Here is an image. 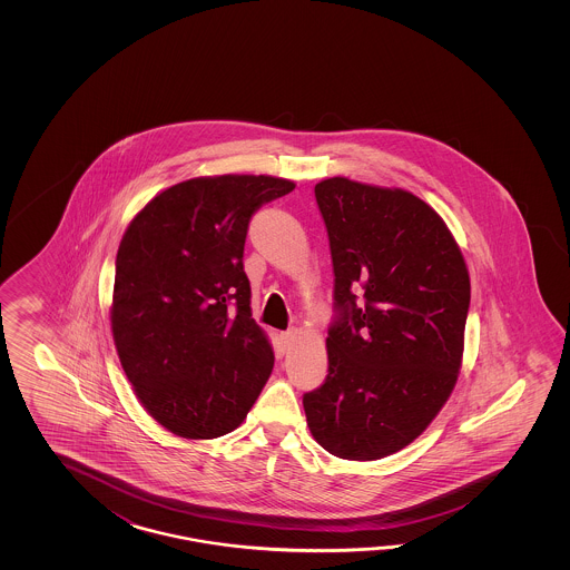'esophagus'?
Masks as SVG:
<instances>
[{
  "label": "esophagus",
  "mask_w": 570,
  "mask_h": 570,
  "mask_svg": "<svg viewBox=\"0 0 570 570\" xmlns=\"http://www.w3.org/2000/svg\"><path fill=\"white\" fill-rule=\"evenodd\" d=\"M297 334H299V330H297V327H289L287 332H283V334H281V340H283V344L289 348L291 344H293L295 338H297Z\"/></svg>",
  "instance_id": "1"
}]
</instances>
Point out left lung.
<instances>
[{
  "label": "left lung",
  "instance_id": "left-lung-1",
  "mask_svg": "<svg viewBox=\"0 0 570 570\" xmlns=\"http://www.w3.org/2000/svg\"><path fill=\"white\" fill-rule=\"evenodd\" d=\"M315 199L340 317L327 332L326 383L303 395V410L330 454L379 461L422 436L449 401L471 277L446 222L412 191L330 177Z\"/></svg>",
  "mask_w": 570,
  "mask_h": 570
}]
</instances>
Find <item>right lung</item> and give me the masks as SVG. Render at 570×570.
<instances>
[{"label": "right lung", "mask_w": 570, "mask_h": 570, "mask_svg": "<svg viewBox=\"0 0 570 570\" xmlns=\"http://www.w3.org/2000/svg\"><path fill=\"white\" fill-rule=\"evenodd\" d=\"M295 183L214 175L170 185L121 236L109 324L148 415L187 440L243 424L273 373L244 273L248 222Z\"/></svg>", "instance_id": "obj_1"}]
</instances>
